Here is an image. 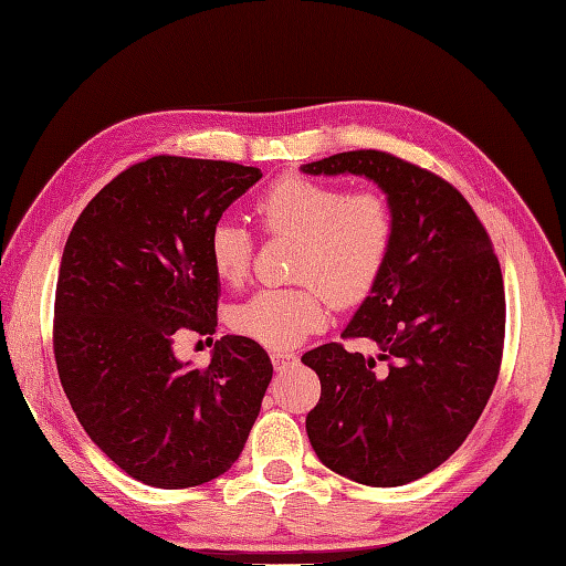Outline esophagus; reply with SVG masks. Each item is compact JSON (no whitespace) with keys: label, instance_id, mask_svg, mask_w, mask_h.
I'll return each instance as SVG.
<instances>
[{"label":"esophagus","instance_id":"1","mask_svg":"<svg viewBox=\"0 0 566 566\" xmlns=\"http://www.w3.org/2000/svg\"><path fill=\"white\" fill-rule=\"evenodd\" d=\"M271 359H273V367L279 369V371H283V369H287L291 365H295L297 355H295V352H287V349H275L273 355H271Z\"/></svg>","mask_w":566,"mask_h":566}]
</instances>
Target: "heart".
I'll use <instances>...</instances> for the list:
<instances>
[{
	"label": "heart",
	"instance_id": "1",
	"mask_svg": "<svg viewBox=\"0 0 566 566\" xmlns=\"http://www.w3.org/2000/svg\"><path fill=\"white\" fill-rule=\"evenodd\" d=\"M265 237L295 239L287 287H265L233 307L231 327L263 347L287 349L323 329L333 303L367 301L387 269L394 211L379 191H347L323 179L285 175L253 205ZM209 263L227 285L247 281L253 239L237 219H219L209 231Z\"/></svg>",
	"mask_w": 566,
	"mask_h": 566
}]
</instances>
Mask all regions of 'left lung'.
I'll use <instances>...</instances> for the list:
<instances>
[{
  "label": "left lung",
  "instance_id": "8db88e82",
  "mask_svg": "<svg viewBox=\"0 0 566 566\" xmlns=\"http://www.w3.org/2000/svg\"><path fill=\"white\" fill-rule=\"evenodd\" d=\"M305 175L375 179L394 211V247L339 343L303 355L319 377L307 439L329 471L375 488L407 485L458 451L493 394L505 343V287L473 207L443 177L379 150L303 165Z\"/></svg>",
  "mask_w": 566,
  "mask_h": 566
}]
</instances>
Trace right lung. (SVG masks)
<instances>
[{
  "instance_id": "1",
  "label": "right lung",
  "mask_w": 566,
  "mask_h": 566,
  "mask_svg": "<svg viewBox=\"0 0 566 566\" xmlns=\"http://www.w3.org/2000/svg\"><path fill=\"white\" fill-rule=\"evenodd\" d=\"M261 169L157 155L127 167L81 211L61 255L53 357L91 441L153 488L227 473L273 377L269 352L217 339L209 367L175 357V339L214 335L221 283L209 231Z\"/></svg>"
}]
</instances>
